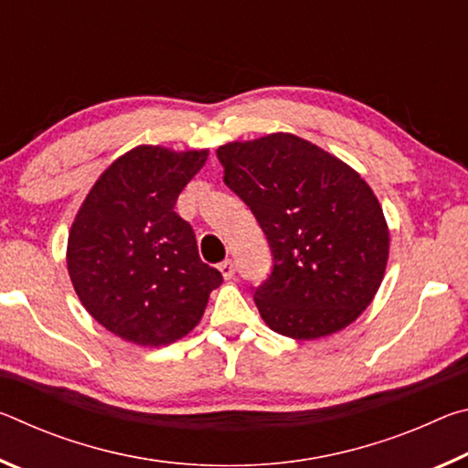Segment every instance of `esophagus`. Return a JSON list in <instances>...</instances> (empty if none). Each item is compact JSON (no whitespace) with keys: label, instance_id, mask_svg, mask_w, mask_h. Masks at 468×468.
<instances>
[{"label":"esophagus","instance_id":"34e87169","mask_svg":"<svg viewBox=\"0 0 468 468\" xmlns=\"http://www.w3.org/2000/svg\"><path fill=\"white\" fill-rule=\"evenodd\" d=\"M218 271H220V274L225 276V279H233V276H235V264L231 262V260H225V262L218 264Z\"/></svg>","mask_w":468,"mask_h":468}]
</instances>
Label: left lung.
<instances>
[{"label":"left lung","instance_id":"left-lung-1","mask_svg":"<svg viewBox=\"0 0 468 468\" xmlns=\"http://www.w3.org/2000/svg\"><path fill=\"white\" fill-rule=\"evenodd\" d=\"M225 184L250 206L272 251L253 291L268 328L314 340L346 328L382 284L390 233L366 179L292 133L229 142Z\"/></svg>","mask_w":468,"mask_h":468}]
</instances>
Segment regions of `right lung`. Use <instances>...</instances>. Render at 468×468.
<instances>
[{"label":"right lung","mask_w":468,"mask_h":468,"mask_svg":"<svg viewBox=\"0 0 468 468\" xmlns=\"http://www.w3.org/2000/svg\"><path fill=\"white\" fill-rule=\"evenodd\" d=\"M208 150L142 144L102 171L68 237V272L78 299L115 336L140 346L184 338L223 282L197 253L177 197Z\"/></svg>","instance_id":"1"}]
</instances>
